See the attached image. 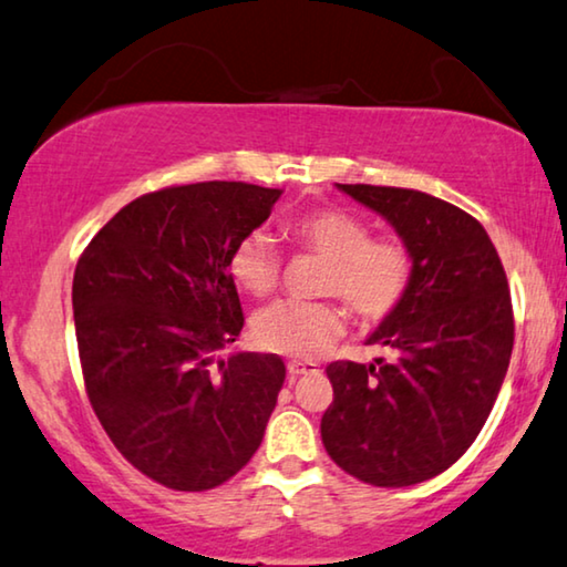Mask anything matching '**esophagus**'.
Listing matches in <instances>:
<instances>
[{
	"label": "esophagus",
	"instance_id": "1",
	"mask_svg": "<svg viewBox=\"0 0 567 567\" xmlns=\"http://www.w3.org/2000/svg\"><path fill=\"white\" fill-rule=\"evenodd\" d=\"M286 370H289L291 378H301V374H311V372H317V370H319V364H317V362H311V360H291L289 364H286Z\"/></svg>",
	"mask_w": 567,
	"mask_h": 567
}]
</instances>
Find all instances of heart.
<instances>
[{
  "label": "heart",
  "instance_id": "obj_1",
  "mask_svg": "<svg viewBox=\"0 0 567 567\" xmlns=\"http://www.w3.org/2000/svg\"><path fill=\"white\" fill-rule=\"evenodd\" d=\"M299 248L327 258L321 291L339 296L364 321H382L411 293L415 258L405 240L372 238L370 225L352 213L321 207L289 225ZM284 260L274 238L254 230L235 243L233 281L254 296H268L281 284ZM344 332V313L332 303L276 301L254 319L260 350L284 357H311Z\"/></svg>",
  "mask_w": 567,
  "mask_h": 567
}]
</instances>
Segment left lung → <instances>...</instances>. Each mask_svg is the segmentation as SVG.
Masks as SVG:
<instances>
[{"mask_svg":"<svg viewBox=\"0 0 567 567\" xmlns=\"http://www.w3.org/2000/svg\"><path fill=\"white\" fill-rule=\"evenodd\" d=\"M385 217L415 258L408 299L368 337L393 360L332 362L321 441L372 486H411L464 456L509 368L515 319L502 260L482 223L403 187L337 185Z\"/></svg>","mask_w":567,"mask_h":567,"instance_id":"1","label":"left lung"}]
</instances>
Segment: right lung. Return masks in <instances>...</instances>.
Returning <instances> with one entry per match:
<instances>
[{
	"label": "right lung",
	"instance_id": "1",
	"mask_svg": "<svg viewBox=\"0 0 567 567\" xmlns=\"http://www.w3.org/2000/svg\"><path fill=\"white\" fill-rule=\"evenodd\" d=\"M278 197L246 182L142 195L75 266V337L93 411L121 456L167 489H215L264 441L284 360L220 352L243 329L230 254Z\"/></svg>",
	"mask_w": 567,
	"mask_h": 567
}]
</instances>
